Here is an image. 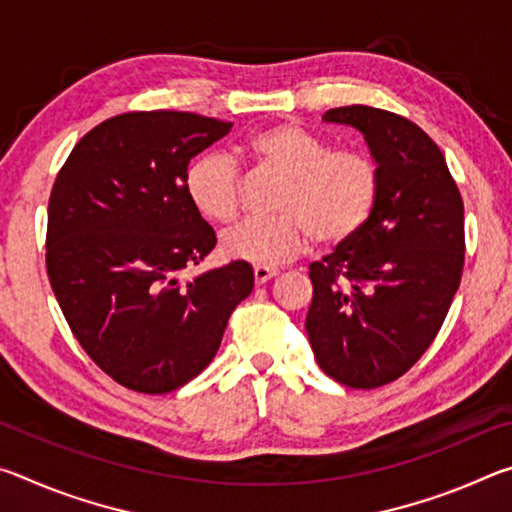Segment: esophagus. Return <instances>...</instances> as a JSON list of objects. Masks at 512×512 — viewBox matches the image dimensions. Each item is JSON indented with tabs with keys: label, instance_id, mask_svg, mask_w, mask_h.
<instances>
[{
	"label": "esophagus",
	"instance_id": "obj_1",
	"mask_svg": "<svg viewBox=\"0 0 512 512\" xmlns=\"http://www.w3.org/2000/svg\"><path fill=\"white\" fill-rule=\"evenodd\" d=\"M253 275H255V284H266L268 280H273L277 271H275V268H268V266H255Z\"/></svg>",
	"mask_w": 512,
	"mask_h": 512
}]
</instances>
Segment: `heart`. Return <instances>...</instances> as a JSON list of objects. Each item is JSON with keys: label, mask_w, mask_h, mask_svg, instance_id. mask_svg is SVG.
Returning <instances> with one entry per match:
<instances>
[{"label": "heart", "mask_w": 512, "mask_h": 512, "mask_svg": "<svg viewBox=\"0 0 512 512\" xmlns=\"http://www.w3.org/2000/svg\"><path fill=\"white\" fill-rule=\"evenodd\" d=\"M246 151L259 167L287 178L271 219H248L221 237L228 259L275 266L298 257L320 237L325 246L350 241L368 223L379 198V169L368 153L334 149L323 137L293 124L257 131ZM185 189L212 223L235 221L241 173L228 155L205 153L189 164Z\"/></svg>", "instance_id": "1"}]
</instances>
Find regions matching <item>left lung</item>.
Segmentation results:
<instances>
[{
  "instance_id": "1",
  "label": "left lung",
  "mask_w": 512,
  "mask_h": 512,
  "mask_svg": "<svg viewBox=\"0 0 512 512\" xmlns=\"http://www.w3.org/2000/svg\"><path fill=\"white\" fill-rule=\"evenodd\" d=\"M357 128L379 169V198L350 241L309 266L307 336L325 375L350 388L402 377L436 339L461 284L463 198L436 142L406 117L332 108Z\"/></svg>"
}]
</instances>
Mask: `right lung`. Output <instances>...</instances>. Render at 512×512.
<instances>
[{"mask_svg":"<svg viewBox=\"0 0 512 512\" xmlns=\"http://www.w3.org/2000/svg\"><path fill=\"white\" fill-rule=\"evenodd\" d=\"M232 124L178 110L94 126L58 171L47 214V275L88 357L137 393H171L214 359L250 296L248 262L194 280L216 235L189 201V160Z\"/></svg>","mask_w":512,"mask_h":512,"instance_id":"add662e5","label":"right lung"}]
</instances>
